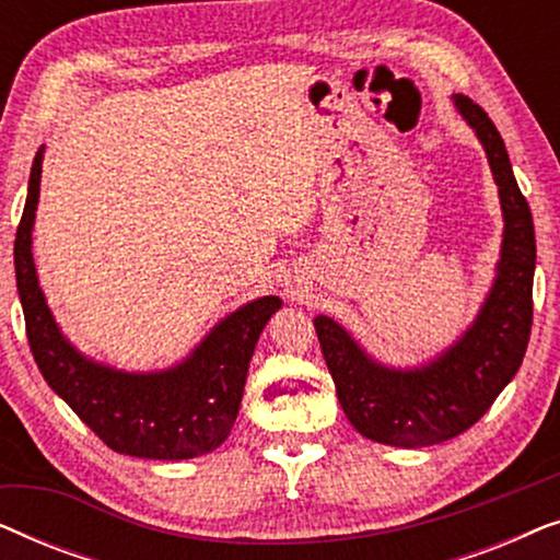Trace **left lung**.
<instances>
[{
	"instance_id": "left-lung-1",
	"label": "left lung",
	"mask_w": 560,
	"mask_h": 560,
	"mask_svg": "<svg viewBox=\"0 0 560 560\" xmlns=\"http://www.w3.org/2000/svg\"><path fill=\"white\" fill-rule=\"evenodd\" d=\"M454 106L485 148L502 209V247L492 288L458 339L416 366L374 359L339 320L316 316L320 351L349 423L364 439L425 448L456 439L492 408L523 364L533 326L535 229L508 148L479 104L454 94Z\"/></svg>"
}]
</instances>
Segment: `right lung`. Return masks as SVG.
<instances>
[{"label": "right lung", "mask_w": 560, "mask_h": 560, "mask_svg": "<svg viewBox=\"0 0 560 560\" xmlns=\"http://www.w3.org/2000/svg\"><path fill=\"white\" fill-rule=\"evenodd\" d=\"M43 155L45 144L33 160L25 211L14 240V275L37 370L52 393L117 454L155 462L211 454L232 433L249 359L282 301L262 295L240 305L188 357L165 370L127 372L86 357L60 331L35 270L33 229Z\"/></svg>", "instance_id": "right-lung-1"}]
</instances>
